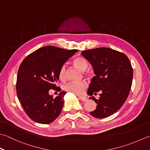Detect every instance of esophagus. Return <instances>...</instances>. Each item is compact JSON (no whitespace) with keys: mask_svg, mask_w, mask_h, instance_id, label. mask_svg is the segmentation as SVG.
<instances>
[{"mask_svg":"<svg viewBox=\"0 0 150 150\" xmlns=\"http://www.w3.org/2000/svg\"><path fill=\"white\" fill-rule=\"evenodd\" d=\"M79 98L82 101H86V100H87V98H86V97L79 96Z\"/></svg>","mask_w":150,"mask_h":150,"instance_id":"34e87169","label":"esophagus"}]
</instances>
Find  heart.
I'll list each match as a JSON object with an SVG mask.
<instances>
[{"label": "heart", "instance_id": "obj_1", "mask_svg": "<svg viewBox=\"0 0 150 150\" xmlns=\"http://www.w3.org/2000/svg\"><path fill=\"white\" fill-rule=\"evenodd\" d=\"M73 63L75 66L77 67L80 71L84 72V75L88 76V77L92 75L90 71L86 70L88 68V61L84 58L81 57L75 58L73 59ZM65 72L66 67L64 66H62L59 72V77L60 79H64V77H65ZM88 84L85 81H74L67 83L65 87H64V89L67 91V92L73 93L74 94L81 95L84 92V90L86 88Z\"/></svg>", "mask_w": 150, "mask_h": 150}]
</instances>
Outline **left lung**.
<instances>
[{
	"label": "left lung",
	"mask_w": 150,
	"mask_h": 150,
	"mask_svg": "<svg viewBox=\"0 0 150 150\" xmlns=\"http://www.w3.org/2000/svg\"><path fill=\"white\" fill-rule=\"evenodd\" d=\"M82 55L92 64L96 76L92 79L88 94L101 92L97 103L90 112L92 116L104 118L116 113L122 107L129 94L133 71L128 57L110 48L100 47L82 52Z\"/></svg>",
	"instance_id": "obj_1"
}]
</instances>
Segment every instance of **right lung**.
Segmentation results:
<instances>
[{"label":"right lung","mask_w":150,"mask_h":150,"mask_svg":"<svg viewBox=\"0 0 150 150\" xmlns=\"http://www.w3.org/2000/svg\"><path fill=\"white\" fill-rule=\"evenodd\" d=\"M77 50H66L45 46L28 55L21 64L17 73V98L26 114L39 124H50L58 118L64 105L61 92L53 98L49 92L59 90L56 82L59 79L62 66Z\"/></svg>","instance_id":"right-lung-1"}]
</instances>
